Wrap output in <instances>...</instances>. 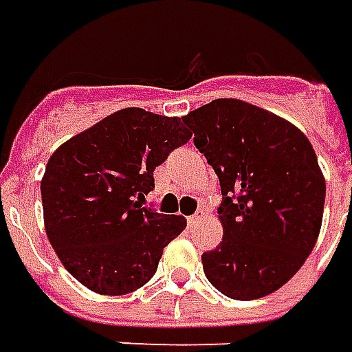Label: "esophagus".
<instances>
[{
	"label": "esophagus",
	"mask_w": 352,
	"mask_h": 352,
	"mask_svg": "<svg viewBox=\"0 0 352 352\" xmlns=\"http://www.w3.org/2000/svg\"><path fill=\"white\" fill-rule=\"evenodd\" d=\"M201 219H204V211H201V209H199V211H197L195 214H192V217H188L190 225H197V223H199Z\"/></svg>",
	"instance_id": "34e87169"
}]
</instances>
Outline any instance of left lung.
I'll return each instance as SVG.
<instances>
[{"instance_id":"8db88e82","label":"left lung","mask_w":352,"mask_h":352,"mask_svg":"<svg viewBox=\"0 0 352 352\" xmlns=\"http://www.w3.org/2000/svg\"><path fill=\"white\" fill-rule=\"evenodd\" d=\"M221 182L223 242L201 256L217 291L254 300L280 289L316 246L325 180L308 138L291 122L236 98L182 118Z\"/></svg>"}]
</instances>
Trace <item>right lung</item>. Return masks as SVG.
I'll list each match as a JSON object with an SVG mask.
<instances>
[{"label":"right lung","mask_w":352,"mask_h":352,"mask_svg":"<svg viewBox=\"0 0 352 352\" xmlns=\"http://www.w3.org/2000/svg\"><path fill=\"white\" fill-rule=\"evenodd\" d=\"M192 139L180 118L124 108L65 141L40 182L44 226L63 267L87 289L120 296L155 275L182 214L143 207L153 172Z\"/></svg>","instance_id":"1"}]
</instances>
